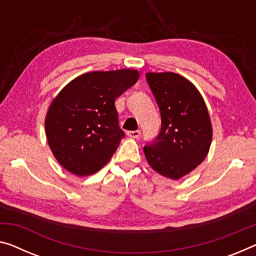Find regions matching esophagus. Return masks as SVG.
I'll use <instances>...</instances> for the list:
<instances>
[{"mask_svg": "<svg viewBox=\"0 0 256 256\" xmlns=\"http://www.w3.org/2000/svg\"><path fill=\"white\" fill-rule=\"evenodd\" d=\"M127 135L132 138H138L140 136V130H132V132H128Z\"/></svg>", "mask_w": 256, "mask_h": 256, "instance_id": "1", "label": "esophagus"}]
</instances>
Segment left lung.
Listing matches in <instances>:
<instances>
[{"label": "left lung", "instance_id": "1", "mask_svg": "<svg viewBox=\"0 0 256 256\" xmlns=\"http://www.w3.org/2000/svg\"><path fill=\"white\" fill-rule=\"evenodd\" d=\"M159 106L161 129L144 153L153 170L180 180L202 162L210 151L213 129L202 96L196 86L172 72L146 73Z\"/></svg>", "mask_w": 256, "mask_h": 256}]
</instances>
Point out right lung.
<instances>
[{"mask_svg": "<svg viewBox=\"0 0 256 256\" xmlns=\"http://www.w3.org/2000/svg\"><path fill=\"white\" fill-rule=\"evenodd\" d=\"M136 70L88 72L74 78L50 104L46 116L48 144L66 170L92 175L114 154L124 137L114 102L135 84Z\"/></svg>", "mask_w": 256, "mask_h": 256, "instance_id": "right-lung-1", "label": "right lung"}]
</instances>
